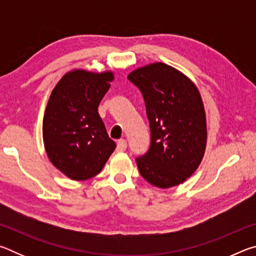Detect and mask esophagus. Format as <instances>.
Wrapping results in <instances>:
<instances>
[{"instance_id":"esophagus-1","label":"esophagus","mask_w":256,"mask_h":256,"mask_svg":"<svg viewBox=\"0 0 256 256\" xmlns=\"http://www.w3.org/2000/svg\"><path fill=\"white\" fill-rule=\"evenodd\" d=\"M126 146H128L126 141H125L124 138H120V140H118V148H116V150L120 151V152H122V151L126 149Z\"/></svg>"}]
</instances>
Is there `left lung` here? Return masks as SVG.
<instances>
[{"label": "left lung", "instance_id": "8db88e82", "mask_svg": "<svg viewBox=\"0 0 256 256\" xmlns=\"http://www.w3.org/2000/svg\"><path fill=\"white\" fill-rule=\"evenodd\" d=\"M128 79L144 96L151 133L149 150L136 159L138 172L160 188L183 183L196 170L206 144V112L196 86L160 62L136 68Z\"/></svg>", "mask_w": 256, "mask_h": 256}]
</instances>
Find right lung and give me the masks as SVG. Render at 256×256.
Wrapping results in <instances>:
<instances>
[{
  "instance_id": "add662e5",
  "label": "right lung",
  "mask_w": 256,
  "mask_h": 256,
  "mask_svg": "<svg viewBox=\"0 0 256 256\" xmlns=\"http://www.w3.org/2000/svg\"><path fill=\"white\" fill-rule=\"evenodd\" d=\"M112 79L110 71L74 70L50 94L42 120L45 150L50 162L73 180L99 174L116 148L98 114Z\"/></svg>"
}]
</instances>
